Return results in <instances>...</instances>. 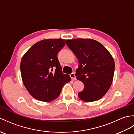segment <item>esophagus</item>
Segmentation results:
<instances>
[{"instance_id": "1", "label": "esophagus", "mask_w": 134, "mask_h": 134, "mask_svg": "<svg viewBox=\"0 0 134 134\" xmlns=\"http://www.w3.org/2000/svg\"><path fill=\"white\" fill-rule=\"evenodd\" d=\"M70 75V77L71 78V79H72V80H76V75H75V72L71 73Z\"/></svg>"}]
</instances>
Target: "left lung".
Here are the masks:
<instances>
[{
	"mask_svg": "<svg viewBox=\"0 0 134 134\" xmlns=\"http://www.w3.org/2000/svg\"><path fill=\"white\" fill-rule=\"evenodd\" d=\"M66 44L78 59L75 75L84 85L79 98L86 102L101 99L112 83L115 62L112 55L101 43L92 39L67 40Z\"/></svg>",
	"mask_w": 134,
	"mask_h": 134,
	"instance_id": "obj_1",
	"label": "left lung"
}]
</instances>
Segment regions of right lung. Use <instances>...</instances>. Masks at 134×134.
<instances>
[{
    "label": "right lung",
    "instance_id": "add662e5",
    "mask_svg": "<svg viewBox=\"0 0 134 134\" xmlns=\"http://www.w3.org/2000/svg\"><path fill=\"white\" fill-rule=\"evenodd\" d=\"M65 44L63 39L38 41L22 57L21 72L28 92L36 99L49 102L57 98L70 76L62 72L58 53Z\"/></svg>",
    "mask_w": 134,
    "mask_h": 134
}]
</instances>
